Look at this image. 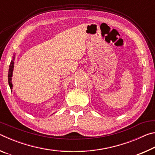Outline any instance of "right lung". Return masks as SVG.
Masks as SVG:
<instances>
[{"instance_id": "right-lung-1", "label": "right lung", "mask_w": 155, "mask_h": 155, "mask_svg": "<svg viewBox=\"0 0 155 155\" xmlns=\"http://www.w3.org/2000/svg\"><path fill=\"white\" fill-rule=\"evenodd\" d=\"M15 55L13 57V59L11 61L9 65V72H8V83L9 85V87L11 88V91H12V87H13V84L12 82V75H13V70H14V57Z\"/></svg>"}]
</instances>
